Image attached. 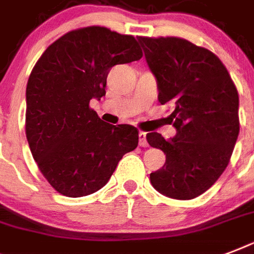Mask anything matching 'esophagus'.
I'll return each mask as SVG.
<instances>
[{
	"instance_id": "34e87169",
	"label": "esophagus",
	"mask_w": 254,
	"mask_h": 254,
	"mask_svg": "<svg viewBox=\"0 0 254 254\" xmlns=\"http://www.w3.org/2000/svg\"><path fill=\"white\" fill-rule=\"evenodd\" d=\"M139 146L146 147L147 146V139H146V133L145 131H139Z\"/></svg>"
}]
</instances>
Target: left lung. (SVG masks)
Segmentation results:
<instances>
[{"mask_svg":"<svg viewBox=\"0 0 254 254\" xmlns=\"http://www.w3.org/2000/svg\"><path fill=\"white\" fill-rule=\"evenodd\" d=\"M158 84L159 103L171 104L177 135L153 131L146 139L166 154L150 174L163 195L189 200L205 192L228 166L240 131L239 93L221 61L204 47L177 37H139Z\"/></svg>","mask_w":254,"mask_h":254,"instance_id":"obj_1","label":"left lung"}]
</instances>
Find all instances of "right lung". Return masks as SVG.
<instances>
[{"mask_svg": "<svg viewBox=\"0 0 254 254\" xmlns=\"http://www.w3.org/2000/svg\"><path fill=\"white\" fill-rule=\"evenodd\" d=\"M141 58L133 35L89 26L57 39L34 65L26 87V137L41 173L62 195L96 192L138 145L137 127L104 123L89 101L105 96L113 65Z\"/></svg>", "mask_w": 254, "mask_h": 254, "instance_id": "add662e5", "label": "right lung"}]
</instances>
